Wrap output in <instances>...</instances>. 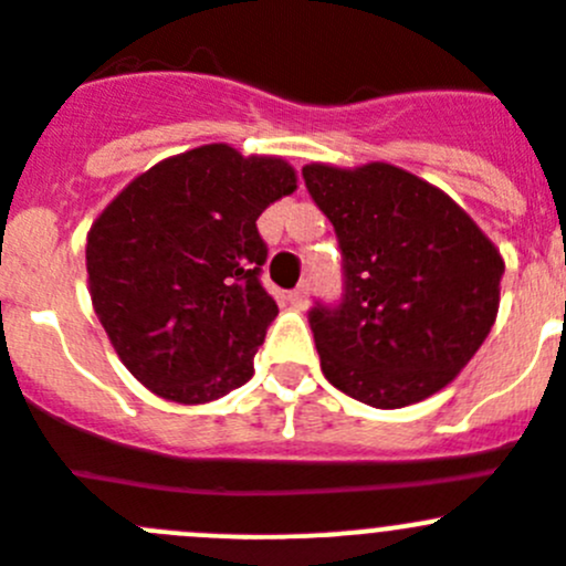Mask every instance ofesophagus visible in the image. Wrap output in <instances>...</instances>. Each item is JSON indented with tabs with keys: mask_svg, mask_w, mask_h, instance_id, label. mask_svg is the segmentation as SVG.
<instances>
[{
	"mask_svg": "<svg viewBox=\"0 0 566 566\" xmlns=\"http://www.w3.org/2000/svg\"><path fill=\"white\" fill-rule=\"evenodd\" d=\"M289 303H292V308L303 311L308 305V286H297L294 292H289Z\"/></svg>",
	"mask_w": 566,
	"mask_h": 566,
	"instance_id": "1",
	"label": "esophagus"
}]
</instances>
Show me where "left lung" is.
<instances>
[{
  "label": "left lung",
  "instance_id": "left-lung-1",
  "mask_svg": "<svg viewBox=\"0 0 566 566\" xmlns=\"http://www.w3.org/2000/svg\"><path fill=\"white\" fill-rule=\"evenodd\" d=\"M303 177L344 258L342 305L308 314L325 378L373 408L413 406L453 384L497 319V247L400 166L308 164Z\"/></svg>",
  "mask_w": 566,
  "mask_h": 566
}]
</instances>
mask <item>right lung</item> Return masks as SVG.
Segmentation results:
<instances>
[{
    "instance_id": "right-lung-1",
    "label": "right lung",
    "mask_w": 566,
    "mask_h": 566,
    "mask_svg": "<svg viewBox=\"0 0 566 566\" xmlns=\"http://www.w3.org/2000/svg\"><path fill=\"white\" fill-rule=\"evenodd\" d=\"M297 191L274 155L206 144L142 171L94 219L88 292L113 349L149 391L202 406L252 378L277 305L261 286L258 217Z\"/></svg>"
}]
</instances>
